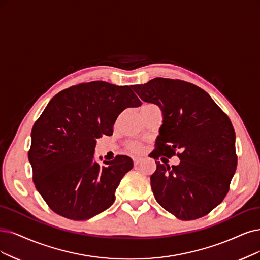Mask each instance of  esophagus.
Wrapping results in <instances>:
<instances>
[{
    "label": "esophagus",
    "mask_w": 260,
    "mask_h": 260,
    "mask_svg": "<svg viewBox=\"0 0 260 260\" xmlns=\"http://www.w3.org/2000/svg\"><path fill=\"white\" fill-rule=\"evenodd\" d=\"M139 162H140V158H134V165L135 166H138L139 165Z\"/></svg>",
    "instance_id": "obj_1"
}]
</instances>
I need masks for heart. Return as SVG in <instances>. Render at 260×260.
<instances>
[{"instance_id": "obj_1", "label": "heart", "mask_w": 260, "mask_h": 260, "mask_svg": "<svg viewBox=\"0 0 260 260\" xmlns=\"http://www.w3.org/2000/svg\"><path fill=\"white\" fill-rule=\"evenodd\" d=\"M153 108H156V106L153 105V104H148V103L147 104H143L141 107H140V114L145 113V112H147V111H149V110H151ZM128 149L133 153H140V152H142L143 147L140 145V143L133 142V143H129V145H128Z\"/></svg>"}]
</instances>
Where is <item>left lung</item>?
<instances>
[{
	"mask_svg": "<svg viewBox=\"0 0 260 260\" xmlns=\"http://www.w3.org/2000/svg\"><path fill=\"white\" fill-rule=\"evenodd\" d=\"M132 88L162 113L156 149L150 157L180 158V164L171 167L155 161L156 170L150 179L156 201L182 220L207 215L224 200L236 172L232 122L211 96L193 83L154 78Z\"/></svg>",
	"mask_w": 260,
	"mask_h": 260,
	"instance_id": "left-lung-1",
	"label": "left lung"
}]
</instances>
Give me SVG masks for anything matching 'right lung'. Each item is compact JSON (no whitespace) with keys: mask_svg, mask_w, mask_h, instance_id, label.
Returning a JSON list of instances; mask_svg holds the SVG:
<instances>
[{"mask_svg":"<svg viewBox=\"0 0 260 260\" xmlns=\"http://www.w3.org/2000/svg\"><path fill=\"white\" fill-rule=\"evenodd\" d=\"M140 105L131 86L105 81L73 85L47 105L32 128L28 160L35 187L53 212L84 220L114 203L133 160L117 155L101 166L94 160L96 139L111 136L119 114Z\"/></svg>","mask_w":260,"mask_h":260,"instance_id":"obj_1","label":"right lung"}]
</instances>
